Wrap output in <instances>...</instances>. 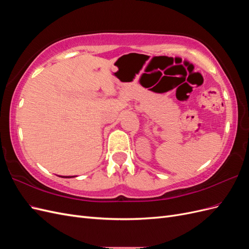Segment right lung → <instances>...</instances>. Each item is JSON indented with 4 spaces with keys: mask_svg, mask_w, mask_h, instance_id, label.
Masks as SVG:
<instances>
[{
    "mask_svg": "<svg viewBox=\"0 0 249 249\" xmlns=\"http://www.w3.org/2000/svg\"><path fill=\"white\" fill-rule=\"evenodd\" d=\"M66 178H71V177H66Z\"/></svg>",
    "mask_w": 249,
    "mask_h": 249,
    "instance_id": "right-lung-1",
    "label": "right lung"
}]
</instances>
